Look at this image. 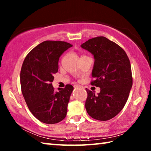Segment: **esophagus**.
Returning a JSON list of instances; mask_svg holds the SVG:
<instances>
[{"label": "esophagus", "mask_w": 151, "mask_h": 151, "mask_svg": "<svg viewBox=\"0 0 151 151\" xmlns=\"http://www.w3.org/2000/svg\"><path fill=\"white\" fill-rule=\"evenodd\" d=\"M80 85H75V87H80Z\"/></svg>", "instance_id": "1"}]
</instances>
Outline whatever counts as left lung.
<instances>
[{
    "mask_svg": "<svg viewBox=\"0 0 151 151\" xmlns=\"http://www.w3.org/2000/svg\"><path fill=\"white\" fill-rule=\"evenodd\" d=\"M81 47L94 55L91 84L101 88L97 95L86 88V110L92 118L108 121L121 111L129 98L132 86L129 58L119 45L104 37L89 39Z\"/></svg>",
    "mask_w": 151,
    "mask_h": 151,
    "instance_id": "1",
    "label": "left lung"
}]
</instances>
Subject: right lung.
I'll return each mask as SVG.
<instances>
[{
    "instance_id": "obj_1",
    "label": "right lung",
    "mask_w": 151,
    "mask_h": 151,
    "mask_svg": "<svg viewBox=\"0 0 151 151\" xmlns=\"http://www.w3.org/2000/svg\"><path fill=\"white\" fill-rule=\"evenodd\" d=\"M72 45L46 40L30 51L20 70V86L30 111L46 124H55L65 118L73 86L66 85L55 91L52 82L58 72V60Z\"/></svg>"
}]
</instances>
